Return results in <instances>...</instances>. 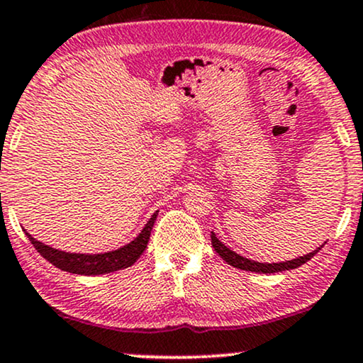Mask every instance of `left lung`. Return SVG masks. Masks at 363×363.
<instances>
[{
    "label": "left lung",
    "mask_w": 363,
    "mask_h": 363,
    "mask_svg": "<svg viewBox=\"0 0 363 363\" xmlns=\"http://www.w3.org/2000/svg\"><path fill=\"white\" fill-rule=\"evenodd\" d=\"M211 243H213V248H215L218 255L223 259L226 264H230L231 267H237V269H242V270H248V272H257V274H274V272H282V270H291V269H298L301 267L303 264H306L308 260H311L314 255H316L318 252L321 250L323 247H325V243H323L321 247H318L316 250L309 252L308 255H303V257H298V259H292V260H286V262H277V264H262V262H255V260H250V259H245V257L238 255L237 252L230 250L228 247L223 245V243L220 242V240L216 238V235L211 231Z\"/></svg>",
    "instance_id": "obj_1"
}]
</instances>
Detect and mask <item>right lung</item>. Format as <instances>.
I'll return each instance as SVG.
<instances>
[{
    "label": "right lung",
    "mask_w": 363,
    "mask_h": 363,
    "mask_svg": "<svg viewBox=\"0 0 363 363\" xmlns=\"http://www.w3.org/2000/svg\"><path fill=\"white\" fill-rule=\"evenodd\" d=\"M157 213L152 215V218L147 221V225L143 226V230L140 231L137 238L126 243L125 247L118 248V250L104 253H71L57 250V248H52L45 245V243L35 240L25 230L23 231L27 233L35 250L40 253L43 259L49 260L52 265H55L57 269L71 274H79V276H101V274H110L115 272V270L130 267V265H133L140 259V255L145 252L148 240H150V231L155 223Z\"/></svg>",
    "instance_id": "obj_1"
}]
</instances>
